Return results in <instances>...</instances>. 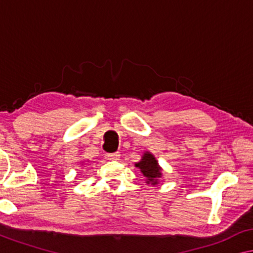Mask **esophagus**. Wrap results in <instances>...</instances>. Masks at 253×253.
<instances>
[{
    "mask_svg": "<svg viewBox=\"0 0 253 253\" xmlns=\"http://www.w3.org/2000/svg\"><path fill=\"white\" fill-rule=\"evenodd\" d=\"M107 157H108V160H110V161H118L119 158H121V154H119L118 152L111 153V154H108Z\"/></svg>",
    "mask_w": 253,
    "mask_h": 253,
    "instance_id": "obj_1",
    "label": "esophagus"
}]
</instances>
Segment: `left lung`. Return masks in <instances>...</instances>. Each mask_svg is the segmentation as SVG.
Returning a JSON list of instances; mask_svg holds the SVG:
<instances>
[{
  "instance_id": "left-lung-1",
  "label": "left lung",
  "mask_w": 253,
  "mask_h": 253,
  "mask_svg": "<svg viewBox=\"0 0 253 253\" xmlns=\"http://www.w3.org/2000/svg\"><path fill=\"white\" fill-rule=\"evenodd\" d=\"M135 166L140 170L143 176L146 179L147 184L156 185L160 183V178L163 176V169L158 164L156 157L151 152H144L142 160L138 163H135Z\"/></svg>"
}]
</instances>
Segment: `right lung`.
Returning <instances> with one entry per match:
<instances>
[{
	"mask_svg": "<svg viewBox=\"0 0 253 253\" xmlns=\"http://www.w3.org/2000/svg\"><path fill=\"white\" fill-rule=\"evenodd\" d=\"M80 164H81V165H84V162H80Z\"/></svg>",
	"mask_w": 253,
	"mask_h": 253,
	"instance_id": "right-lung-1",
	"label": "right lung"
}]
</instances>
